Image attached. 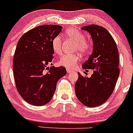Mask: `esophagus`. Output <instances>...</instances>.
<instances>
[{
    "label": "esophagus",
    "instance_id": "34e87169",
    "mask_svg": "<svg viewBox=\"0 0 133 133\" xmlns=\"http://www.w3.org/2000/svg\"><path fill=\"white\" fill-rule=\"evenodd\" d=\"M66 71H67V73H71L72 72V70H70V69H66Z\"/></svg>",
    "mask_w": 133,
    "mask_h": 133
}]
</instances>
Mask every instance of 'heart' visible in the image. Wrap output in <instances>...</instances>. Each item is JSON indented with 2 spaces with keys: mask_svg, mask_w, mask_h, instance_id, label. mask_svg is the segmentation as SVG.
Segmentation results:
<instances>
[{
  "mask_svg": "<svg viewBox=\"0 0 133 133\" xmlns=\"http://www.w3.org/2000/svg\"><path fill=\"white\" fill-rule=\"evenodd\" d=\"M65 35L70 39L75 42V51H78L82 54L87 53L90 50V43L85 39L83 32L76 29H69L66 31ZM62 44L63 40L61 36L57 35L54 37L52 41V49L56 55H61L62 53ZM80 55L78 53L72 55H65L61 56L58 61V64L67 69H73L76 64L79 61Z\"/></svg>",
  "mask_w": 133,
  "mask_h": 133,
  "instance_id": "heart-1",
  "label": "heart"
}]
</instances>
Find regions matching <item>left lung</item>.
<instances>
[{"instance_id": "1", "label": "left lung", "mask_w": 133, "mask_h": 133, "mask_svg": "<svg viewBox=\"0 0 133 133\" xmlns=\"http://www.w3.org/2000/svg\"><path fill=\"white\" fill-rule=\"evenodd\" d=\"M81 29L89 32L93 42L92 53L83 69H92L93 74L88 78L78 73L75 92L81 103L95 107L105 103L113 92L120 73L118 50L114 38L104 27L90 24Z\"/></svg>"}]
</instances>
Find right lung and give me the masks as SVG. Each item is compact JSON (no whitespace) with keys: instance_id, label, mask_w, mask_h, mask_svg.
<instances>
[{"instance_id":"right-lung-1","label":"right lung","mask_w":133,"mask_h":133,"mask_svg":"<svg viewBox=\"0 0 133 133\" xmlns=\"http://www.w3.org/2000/svg\"><path fill=\"white\" fill-rule=\"evenodd\" d=\"M63 27L44 24L21 36L13 58L16 87L22 98L32 105L43 106L52 99L58 80L66 74L64 66L52 64V41Z\"/></svg>"}]
</instances>
